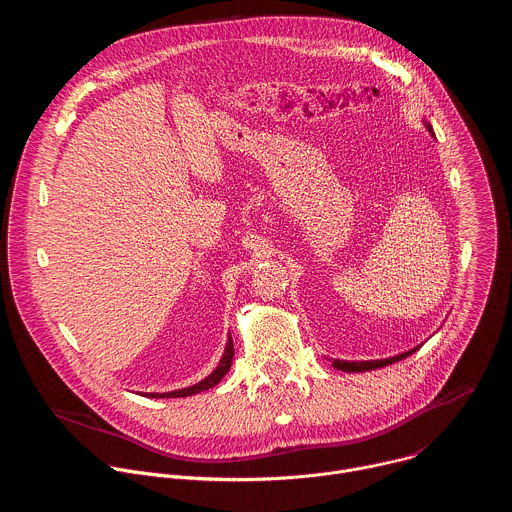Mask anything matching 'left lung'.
I'll use <instances>...</instances> for the list:
<instances>
[{
  "mask_svg": "<svg viewBox=\"0 0 512 512\" xmlns=\"http://www.w3.org/2000/svg\"><path fill=\"white\" fill-rule=\"evenodd\" d=\"M427 129L431 131V125H427ZM433 133V131H431ZM417 348L409 350V352H403V354H397V356H391V358H383V360H360V362H350V360H334L332 367L334 369H340L344 373H362V371H373V369H381V367H387V364H393L401 358H407L411 352H415Z\"/></svg>",
  "mask_w": 512,
  "mask_h": 512,
  "instance_id": "obj_1",
  "label": "left lung"
}]
</instances>
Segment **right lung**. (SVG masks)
I'll list each match as a JSON object with an SVG mask.
<instances>
[{"instance_id":"obj_1","label":"right lung","mask_w":512,"mask_h":512,"mask_svg":"<svg viewBox=\"0 0 512 512\" xmlns=\"http://www.w3.org/2000/svg\"><path fill=\"white\" fill-rule=\"evenodd\" d=\"M233 356H235V346H233V340L229 336V342H227V348H225V354L221 358V362H218V367L200 383L192 385V387H186V389H180V391H172V393H148V397H188V395H196L200 391H206L214 385H218L223 381V377L229 373L231 369V362H233Z\"/></svg>"}]
</instances>
